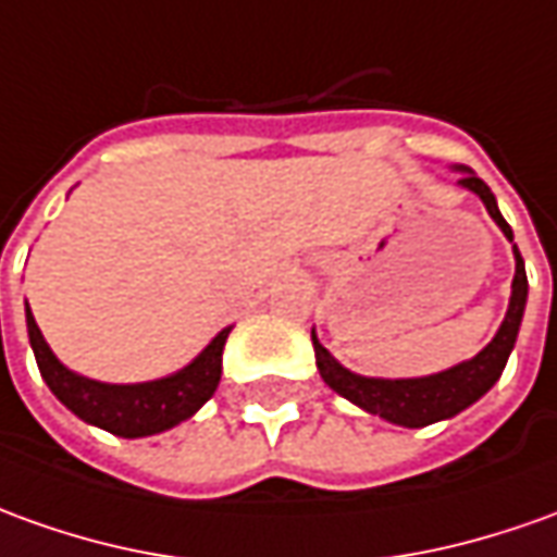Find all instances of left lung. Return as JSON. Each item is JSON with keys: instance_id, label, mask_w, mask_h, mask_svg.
Instances as JSON below:
<instances>
[{"instance_id": "left-lung-1", "label": "left lung", "mask_w": 557, "mask_h": 557, "mask_svg": "<svg viewBox=\"0 0 557 557\" xmlns=\"http://www.w3.org/2000/svg\"><path fill=\"white\" fill-rule=\"evenodd\" d=\"M461 184L470 187L485 202V209L497 221V227L504 230L506 239L512 242V230H509L504 214L497 209L488 184L476 178L473 172H467ZM512 251H516V278H512V297H509L504 324L497 330V336L473 360H463V363L451 367L446 373L424 375V379H367V375L345 370L343 363H336V360L330 358L327 348L318 343V336L312 333L321 379L336 394H343L345 400L358 403L360 409L385 418L391 424H403V428H428L433 421L458 416L461 409H467L470 403H476L500 379L506 358H509V351L516 345V336H519L524 300H528V275H524V260H521L516 245H512Z\"/></svg>"}]
</instances>
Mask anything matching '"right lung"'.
<instances>
[{"mask_svg": "<svg viewBox=\"0 0 557 557\" xmlns=\"http://www.w3.org/2000/svg\"><path fill=\"white\" fill-rule=\"evenodd\" d=\"M26 330H29V345L36 351V363L48 388L57 394V400L72 409L81 421L96 424L114 436H151V433L169 431L190 418L202 403L209 400L221 382V355L227 343V330H221L212 343L202 348L194 363L184 370L157 382H141V385H106L84 375L66 370L45 343L36 318L26 306Z\"/></svg>", "mask_w": 557, "mask_h": 557, "instance_id": "right-lung-1", "label": "right lung"}]
</instances>
